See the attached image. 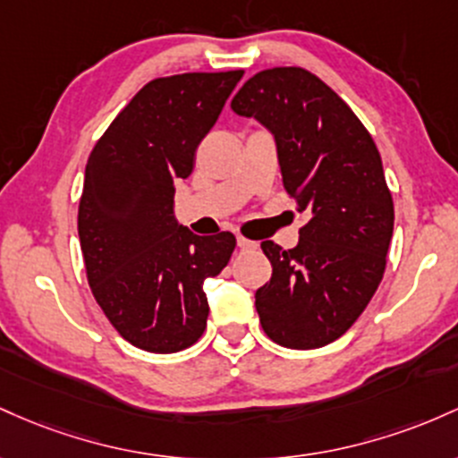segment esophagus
Here are the masks:
<instances>
[{
    "label": "esophagus",
    "instance_id": "esophagus-1",
    "mask_svg": "<svg viewBox=\"0 0 458 458\" xmlns=\"http://www.w3.org/2000/svg\"><path fill=\"white\" fill-rule=\"evenodd\" d=\"M255 242H250V240H246V238H242V235H238V249H242V250H246V249H255Z\"/></svg>",
    "mask_w": 458,
    "mask_h": 458
}]
</instances>
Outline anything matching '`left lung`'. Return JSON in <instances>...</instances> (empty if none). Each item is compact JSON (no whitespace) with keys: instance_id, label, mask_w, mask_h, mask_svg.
Returning a JSON list of instances; mask_svg holds the SVG:
<instances>
[{"instance_id":"obj_1","label":"left lung","mask_w":458,"mask_h":458,"mask_svg":"<svg viewBox=\"0 0 458 458\" xmlns=\"http://www.w3.org/2000/svg\"><path fill=\"white\" fill-rule=\"evenodd\" d=\"M231 110L272 133L285 192L311 214L294 249L261 242L272 264L255 292L261 327L285 348L327 346L354 325L383 279L394 201L378 148L337 92L298 66L253 75Z\"/></svg>"}]
</instances>
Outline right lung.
Segmentation results:
<instances>
[{"instance_id": "add662e5", "label": "right lung", "mask_w": 458, "mask_h": 458, "mask_svg": "<svg viewBox=\"0 0 458 458\" xmlns=\"http://www.w3.org/2000/svg\"><path fill=\"white\" fill-rule=\"evenodd\" d=\"M244 71L148 81L118 112L86 164L77 231L92 296L136 348L177 352L208 325L203 284L229 264V231L203 238L174 218V182L194 168Z\"/></svg>"}]
</instances>
